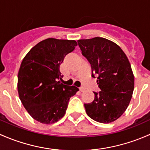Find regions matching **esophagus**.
<instances>
[{"instance_id":"34e87169","label":"esophagus","mask_w":150,"mask_h":150,"mask_svg":"<svg viewBox=\"0 0 150 150\" xmlns=\"http://www.w3.org/2000/svg\"><path fill=\"white\" fill-rule=\"evenodd\" d=\"M79 90L81 91V92H84V91L85 90V88H84V86H81V87L79 88Z\"/></svg>"}]
</instances>
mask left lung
<instances>
[{"label":"left lung","instance_id":"1","mask_svg":"<svg viewBox=\"0 0 150 150\" xmlns=\"http://www.w3.org/2000/svg\"><path fill=\"white\" fill-rule=\"evenodd\" d=\"M81 53L98 76L101 91L95 100L84 104L86 114L99 123H108L121 117L129 106L134 87V76L129 59L121 47L103 38L79 40Z\"/></svg>","mask_w":150,"mask_h":150}]
</instances>
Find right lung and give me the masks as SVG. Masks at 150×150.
<instances>
[{
	"label": "right lung",
	"instance_id": "obj_1",
	"mask_svg": "<svg viewBox=\"0 0 150 150\" xmlns=\"http://www.w3.org/2000/svg\"><path fill=\"white\" fill-rule=\"evenodd\" d=\"M75 40L48 38L29 50L18 74V92L23 105L35 120L45 124L64 117L68 103L79 89L58 81L60 66L75 49Z\"/></svg>",
	"mask_w": 150,
	"mask_h": 150
}]
</instances>
